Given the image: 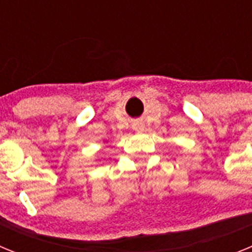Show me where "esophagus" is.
<instances>
[{"label": "esophagus", "mask_w": 252, "mask_h": 252, "mask_svg": "<svg viewBox=\"0 0 252 252\" xmlns=\"http://www.w3.org/2000/svg\"><path fill=\"white\" fill-rule=\"evenodd\" d=\"M135 130H136V131H142V130H144V125H142V124H136V125H135Z\"/></svg>", "instance_id": "34e87169"}]
</instances>
